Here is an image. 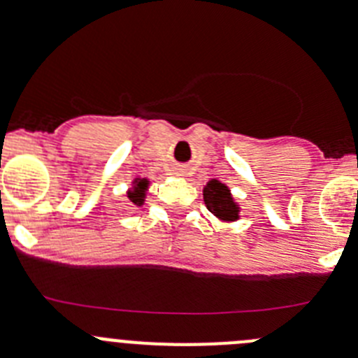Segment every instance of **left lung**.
<instances>
[{"instance_id":"1","label":"left lung","mask_w":358,"mask_h":358,"mask_svg":"<svg viewBox=\"0 0 358 358\" xmlns=\"http://www.w3.org/2000/svg\"><path fill=\"white\" fill-rule=\"evenodd\" d=\"M206 208L222 222H236L239 218V208L231 195V189L224 182L211 179L204 188Z\"/></svg>"}]
</instances>
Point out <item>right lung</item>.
<instances>
[{
    "instance_id": "obj_1",
    "label": "right lung",
    "mask_w": 358,
    "mask_h": 358,
    "mask_svg": "<svg viewBox=\"0 0 358 358\" xmlns=\"http://www.w3.org/2000/svg\"><path fill=\"white\" fill-rule=\"evenodd\" d=\"M147 188H149V181H147V179H134L133 188L127 192V199H129L134 206H142L143 201H145Z\"/></svg>"
}]
</instances>
